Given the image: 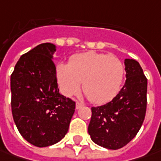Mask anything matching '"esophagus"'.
Returning <instances> with one entry per match:
<instances>
[{
  "mask_svg": "<svg viewBox=\"0 0 161 161\" xmlns=\"http://www.w3.org/2000/svg\"><path fill=\"white\" fill-rule=\"evenodd\" d=\"M82 107H84V104L79 103V102H76V103H75V108H76V109H79V108H81Z\"/></svg>",
  "mask_w": 161,
  "mask_h": 161,
  "instance_id": "esophagus-1",
  "label": "esophagus"
}]
</instances>
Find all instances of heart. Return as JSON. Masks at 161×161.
Here are the masks:
<instances>
[{
  "instance_id": "heart-1",
  "label": "heart",
  "mask_w": 161,
  "mask_h": 161,
  "mask_svg": "<svg viewBox=\"0 0 161 161\" xmlns=\"http://www.w3.org/2000/svg\"><path fill=\"white\" fill-rule=\"evenodd\" d=\"M124 65L116 56L94 52L81 53L69 64H58L57 77L60 90L67 96L83 90L94 103H103L114 98L124 78Z\"/></svg>"
}]
</instances>
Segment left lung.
Returning <instances> with one entry per match:
<instances>
[{
  "mask_svg": "<svg viewBox=\"0 0 161 161\" xmlns=\"http://www.w3.org/2000/svg\"><path fill=\"white\" fill-rule=\"evenodd\" d=\"M125 83L115 97L92 108L88 133L92 141L109 150L126 145L143 123L147 105V78L140 64L125 58Z\"/></svg>",
  "mask_w": 161,
  "mask_h": 161,
  "instance_id": "left-lung-1",
  "label": "left lung"
}]
</instances>
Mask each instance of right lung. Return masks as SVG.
<instances>
[{
  "instance_id": "1",
  "label": "right lung",
  "mask_w": 161,
  "mask_h": 161,
  "mask_svg": "<svg viewBox=\"0 0 161 161\" xmlns=\"http://www.w3.org/2000/svg\"><path fill=\"white\" fill-rule=\"evenodd\" d=\"M45 42L22 55L10 75L11 110L18 130L37 147L55 144L69 131L75 103L59 93L53 54Z\"/></svg>"
}]
</instances>
